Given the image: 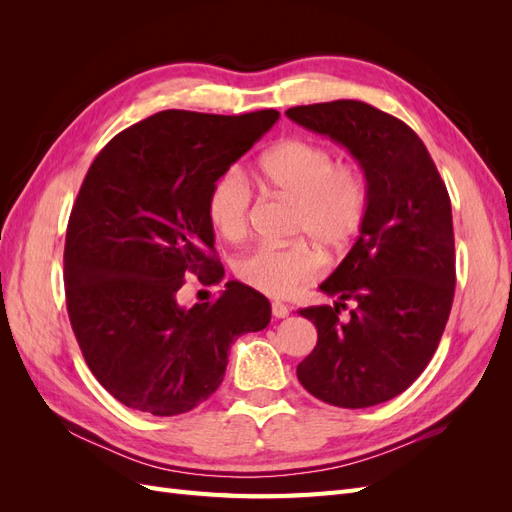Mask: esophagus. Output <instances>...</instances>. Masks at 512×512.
<instances>
[{"label":"esophagus","instance_id":"34e87169","mask_svg":"<svg viewBox=\"0 0 512 512\" xmlns=\"http://www.w3.org/2000/svg\"><path fill=\"white\" fill-rule=\"evenodd\" d=\"M271 314L275 318H286L290 314V307L286 303H282V301H273L271 303Z\"/></svg>","mask_w":512,"mask_h":512}]
</instances>
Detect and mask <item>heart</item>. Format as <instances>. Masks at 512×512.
Segmentation results:
<instances>
[{"mask_svg":"<svg viewBox=\"0 0 512 512\" xmlns=\"http://www.w3.org/2000/svg\"><path fill=\"white\" fill-rule=\"evenodd\" d=\"M256 179L269 190L297 203V230L307 232L329 247H342L359 232L367 205L369 185L363 168L337 162L335 153L307 138H290L262 153ZM252 190L241 170L228 168L211 183L207 196L209 222L220 237L239 241L250 228ZM322 256L305 241L286 247L258 245L239 256V280L271 297H286L301 284L314 280Z\"/></svg>","mask_w":512,"mask_h":512,"instance_id":"b5f03b06","label":"heart"}]
</instances>
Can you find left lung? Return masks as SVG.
Instances as JSON below:
<instances>
[{"mask_svg": "<svg viewBox=\"0 0 512 512\" xmlns=\"http://www.w3.org/2000/svg\"><path fill=\"white\" fill-rule=\"evenodd\" d=\"M286 115L344 145L369 185L359 239L320 284L335 303L299 309L316 324L318 342L297 376L324 404L376 406L423 374L451 314V198L421 138L376 106L335 100L292 106Z\"/></svg>", "mask_w": 512, "mask_h": 512, "instance_id": "left-lung-1", "label": "left lung"}]
</instances>
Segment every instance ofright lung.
Returning a JSON list of instances; mask_svg holds the SVG:
<instances>
[{"mask_svg": "<svg viewBox=\"0 0 512 512\" xmlns=\"http://www.w3.org/2000/svg\"><path fill=\"white\" fill-rule=\"evenodd\" d=\"M277 119L273 108L162 111L119 132L89 166L66 232V305L91 374L123 406L190 412L218 391L230 344L269 324V299L241 282L194 307L177 294L188 273L203 284L224 277L209 188Z\"/></svg>", "mask_w": 512, "mask_h": 512, "instance_id": "obj_1", "label": "right lung"}]
</instances>
